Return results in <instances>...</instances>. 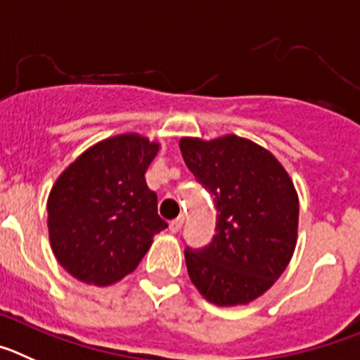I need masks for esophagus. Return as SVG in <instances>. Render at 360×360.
I'll use <instances>...</instances> for the list:
<instances>
[{"label":"esophagus","mask_w":360,"mask_h":360,"mask_svg":"<svg viewBox=\"0 0 360 360\" xmlns=\"http://www.w3.org/2000/svg\"><path fill=\"white\" fill-rule=\"evenodd\" d=\"M183 222H184V219H183V217H179V219L172 220V222L168 224V229H170L172 233H179L181 228H183Z\"/></svg>","instance_id":"1"}]
</instances>
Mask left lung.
Returning a JSON list of instances; mask_svg holds the SVG:
<instances>
[{
	"instance_id": "left-lung-1",
	"label": "left lung",
	"mask_w": 360,
	"mask_h": 360,
	"mask_svg": "<svg viewBox=\"0 0 360 360\" xmlns=\"http://www.w3.org/2000/svg\"><path fill=\"white\" fill-rule=\"evenodd\" d=\"M179 148L219 212L213 240L184 251L188 276L213 305H248L276 283L296 249L292 179L273 152L236 134L184 136Z\"/></svg>"
}]
</instances>
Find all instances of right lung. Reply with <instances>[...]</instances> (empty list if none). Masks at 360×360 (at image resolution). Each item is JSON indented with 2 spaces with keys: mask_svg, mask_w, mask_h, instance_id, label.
<instances>
[{
  "mask_svg": "<svg viewBox=\"0 0 360 360\" xmlns=\"http://www.w3.org/2000/svg\"><path fill=\"white\" fill-rule=\"evenodd\" d=\"M161 145L138 132L98 141L68 165L48 195L55 258L79 281L108 287L131 274L167 228L145 172Z\"/></svg>",
  "mask_w": 360,
  "mask_h": 360,
  "instance_id": "add662e5",
  "label": "right lung"
}]
</instances>
